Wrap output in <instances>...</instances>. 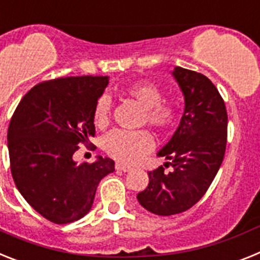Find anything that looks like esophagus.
Returning a JSON list of instances; mask_svg holds the SVG:
<instances>
[{"instance_id": "34e87169", "label": "esophagus", "mask_w": 260, "mask_h": 260, "mask_svg": "<svg viewBox=\"0 0 260 260\" xmlns=\"http://www.w3.org/2000/svg\"><path fill=\"white\" fill-rule=\"evenodd\" d=\"M116 170H120V171H124V173H128V171L132 170V168L131 166H127V165H123V164H116Z\"/></svg>"}]
</instances>
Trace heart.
Wrapping results in <instances>:
<instances>
[{"instance_id": "b5f03b06", "label": "heart", "mask_w": 260, "mask_h": 260, "mask_svg": "<svg viewBox=\"0 0 260 260\" xmlns=\"http://www.w3.org/2000/svg\"><path fill=\"white\" fill-rule=\"evenodd\" d=\"M125 95L131 96L144 108L141 123L158 132H166L173 127L178 119L177 107L170 102H165L162 90L149 81H137L125 89ZM111 115V99L103 95L98 99L94 110V121L96 127L108 125ZM153 145L152 136L146 131H121L111 132L106 137V152L123 164H132L150 150Z\"/></svg>"}]
</instances>
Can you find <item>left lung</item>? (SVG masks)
I'll return each instance as SVG.
<instances>
[{
    "label": "left lung",
    "instance_id": "left-lung-1",
    "mask_svg": "<svg viewBox=\"0 0 260 260\" xmlns=\"http://www.w3.org/2000/svg\"><path fill=\"white\" fill-rule=\"evenodd\" d=\"M173 76L184 95V112L166 145L158 152L169 162L149 171V184L137 200L146 211L171 216L189 209L204 196L225 155L228 114L209 78L175 67ZM171 166V172L165 167Z\"/></svg>",
    "mask_w": 260,
    "mask_h": 260
}]
</instances>
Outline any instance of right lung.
<instances>
[{
	"mask_svg": "<svg viewBox=\"0 0 260 260\" xmlns=\"http://www.w3.org/2000/svg\"><path fill=\"white\" fill-rule=\"evenodd\" d=\"M108 77H65L34 86L18 105L8 131L11 175L26 202L55 224L91 209L99 182L115 171L111 158L77 164L80 144L95 135L94 110Z\"/></svg>",
	"mask_w": 260,
	"mask_h": 260,
	"instance_id": "1",
	"label": "right lung"
}]
</instances>
